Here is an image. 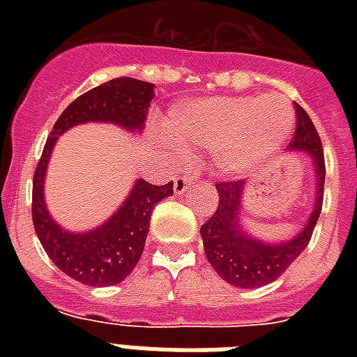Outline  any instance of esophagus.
I'll return each mask as SVG.
<instances>
[{"label": "esophagus", "instance_id": "esophagus-1", "mask_svg": "<svg viewBox=\"0 0 357 357\" xmlns=\"http://www.w3.org/2000/svg\"><path fill=\"white\" fill-rule=\"evenodd\" d=\"M196 181V176H183V178H178L174 181V192L176 195H183L185 190L192 187Z\"/></svg>", "mask_w": 357, "mask_h": 357}]
</instances>
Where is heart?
Segmentation results:
<instances>
[{
  "mask_svg": "<svg viewBox=\"0 0 357 357\" xmlns=\"http://www.w3.org/2000/svg\"><path fill=\"white\" fill-rule=\"evenodd\" d=\"M294 123L283 96L200 98L179 103L167 120L168 137L187 148L211 150L218 172L244 178L282 150Z\"/></svg>",
  "mask_w": 357,
  "mask_h": 357,
  "instance_id": "1",
  "label": "heart"
}]
</instances>
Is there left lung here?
<instances>
[{
  "mask_svg": "<svg viewBox=\"0 0 357 357\" xmlns=\"http://www.w3.org/2000/svg\"><path fill=\"white\" fill-rule=\"evenodd\" d=\"M293 153L307 155L315 174V198L304 226L283 241H265L250 234L244 226V181L217 183L218 207L215 215L200 228L207 261L222 280L241 289H255L272 283L287 271L310 243L322 209L324 196V153L317 133L304 109L296 105V129L287 148Z\"/></svg>",
  "mask_w": 357,
  "mask_h": 357,
  "instance_id": "obj_1",
  "label": "left lung"
}]
</instances>
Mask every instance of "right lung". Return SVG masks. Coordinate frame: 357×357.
<instances>
[{
  "label": "right lung",
  "mask_w": 357,
  "mask_h": 357,
  "mask_svg": "<svg viewBox=\"0 0 357 357\" xmlns=\"http://www.w3.org/2000/svg\"><path fill=\"white\" fill-rule=\"evenodd\" d=\"M153 85L133 77H116L70 103L53 126L33 178V226L42 248L55 265L83 285L105 287L123 282L144 250L153 207L174 195V183L151 185L135 179L126 200L100 226L70 231L52 217L44 198V181L59 137L79 123H113L128 133L144 131Z\"/></svg>",
  "instance_id": "add662e5"
}]
</instances>
